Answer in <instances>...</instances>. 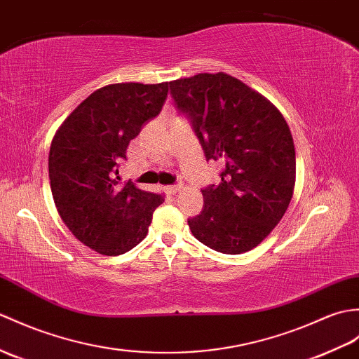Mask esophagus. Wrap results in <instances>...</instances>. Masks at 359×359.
<instances>
[{
	"label": "esophagus",
	"mask_w": 359,
	"mask_h": 359,
	"mask_svg": "<svg viewBox=\"0 0 359 359\" xmlns=\"http://www.w3.org/2000/svg\"><path fill=\"white\" fill-rule=\"evenodd\" d=\"M182 189V187L180 185H170V187H165V191L168 194H176V193H179V191Z\"/></svg>",
	"instance_id": "esophagus-1"
}]
</instances>
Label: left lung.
Masks as SVG:
<instances>
[{"instance_id":"obj_1","label":"left lung","mask_w":359,"mask_h":359,"mask_svg":"<svg viewBox=\"0 0 359 359\" xmlns=\"http://www.w3.org/2000/svg\"><path fill=\"white\" fill-rule=\"evenodd\" d=\"M188 113L206 161L224 165L219 185L203 189V211L188 219L193 236L223 254L251 251L285 215L295 187V147L280 110L228 73L170 82Z\"/></svg>"}]
</instances>
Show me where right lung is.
<instances>
[{"label": "right lung", "instance_id": "obj_1", "mask_svg": "<svg viewBox=\"0 0 359 359\" xmlns=\"http://www.w3.org/2000/svg\"><path fill=\"white\" fill-rule=\"evenodd\" d=\"M170 82H122L93 91L55 133L48 179L57 214L82 245L121 255L148 234L163 194L121 182L119 163L144 123L161 113Z\"/></svg>", "mask_w": 359, "mask_h": 359}]
</instances>
